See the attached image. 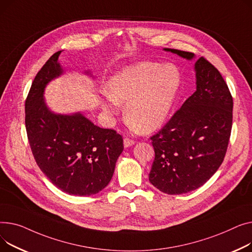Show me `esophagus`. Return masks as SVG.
Here are the masks:
<instances>
[{
  "instance_id": "obj_1",
  "label": "esophagus",
  "mask_w": 252,
  "mask_h": 252,
  "mask_svg": "<svg viewBox=\"0 0 252 252\" xmlns=\"http://www.w3.org/2000/svg\"><path fill=\"white\" fill-rule=\"evenodd\" d=\"M134 143H135V140L130 139V138H128V137L124 138V146H125V147H129V146L133 145Z\"/></svg>"
}]
</instances>
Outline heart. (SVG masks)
Masks as SVG:
<instances>
[{"instance_id": "1", "label": "heart", "mask_w": 252, "mask_h": 252, "mask_svg": "<svg viewBox=\"0 0 252 252\" xmlns=\"http://www.w3.org/2000/svg\"><path fill=\"white\" fill-rule=\"evenodd\" d=\"M180 86V74L173 65L140 62L130 65L110 79L107 94L112 101L102 109L112 115L117 103H124L128 121L144 132H150L165 122Z\"/></svg>"}]
</instances>
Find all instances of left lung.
<instances>
[{
  "mask_svg": "<svg viewBox=\"0 0 252 252\" xmlns=\"http://www.w3.org/2000/svg\"><path fill=\"white\" fill-rule=\"evenodd\" d=\"M167 52L191 60L194 54ZM196 91L151 137L155 159L149 178L164 193L195 190L224 160L233 121V97L219 70L203 57L195 63Z\"/></svg>",
  "mask_w": 252,
  "mask_h": 252,
  "instance_id": "left-lung-1",
  "label": "left lung"
}]
</instances>
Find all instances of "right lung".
Segmentation results:
<instances>
[{
  "instance_id": "obj_1",
  "label": "right lung",
  "mask_w": 252,
  "mask_h": 252,
  "mask_svg": "<svg viewBox=\"0 0 252 252\" xmlns=\"http://www.w3.org/2000/svg\"><path fill=\"white\" fill-rule=\"evenodd\" d=\"M55 53L36 74L25 100V127L37 166L59 189L71 195L96 194L111 181L122 154L123 138L94 125L82 114H55L43 98L44 88L63 69Z\"/></svg>"
}]
</instances>
